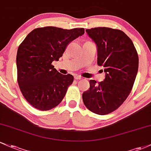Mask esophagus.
<instances>
[{
  "label": "esophagus",
  "instance_id": "1",
  "mask_svg": "<svg viewBox=\"0 0 151 151\" xmlns=\"http://www.w3.org/2000/svg\"><path fill=\"white\" fill-rule=\"evenodd\" d=\"M74 79H77V80H78V79H81L82 78V77H81V76H79V75H77V74H75V75L74 76Z\"/></svg>",
  "mask_w": 151,
  "mask_h": 151
}]
</instances>
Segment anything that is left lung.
Returning <instances> with one entry per match:
<instances>
[{
	"mask_svg": "<svg viewBox=\"0 0 151 151\" xmlns=\"http://www.w3.org/2000/svg\"><path fill=\"white\" fill-rule=\"evenodd\" d=\"M86 32L97 46V64L104 67L105 79L99 84L89 80V89L82 94V100L92 112L107 115L130 94L138 69V56L131 39L120 30L99 27Z\"/></svg>",
	"mask_w": 151,
	"mask_h": 151,
	"instance_id": "obj_1",
	"label": "left lung"
}]
</instances>
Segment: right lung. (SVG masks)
Returning a JSON list of instances; mask_svg holds the SVG:
<instances>
[{
  "instance_id": "right-lung-1",
  "label": "right lung",
  "mask_w": 151,
  "mask_h": 151,
  "mask_svg": "<svg viewBox=\"0 0 151 151\" xmlns=\"http://www.w3.org/2000/svg\"><path fill=\"white\" fill-rule=\"evenodd\" d=\"M84 34V29H63L54 26L33 30L19 46L16 56L17 80L26 100L39 110L57 106L74 81L51 64L62 57L71 41Z\"/></svg>"
}]
</instances>
